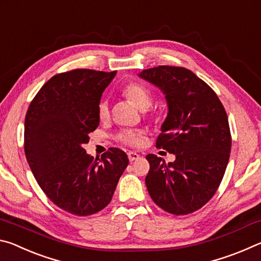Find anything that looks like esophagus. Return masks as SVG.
Wrapping results in <instances>:
<instances>
[{"label":"esophagus","instance_id":"esophagus-1","mask_svg":"<svg viewBox=\"0 0 261 261\" xmlns=\"http://www.w3.org/2000/svg\"><path fill=\"white\" fill-rule=\"evenodd\" d=\"M127 158H129V160L132 162V161H135V160H138V159L140 158V155H139L138 153L130 151L129 153H127Z\"/></svg>","mask_w":261,"mask_h":261}]
</instances>
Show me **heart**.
I'll use <instances>...</instances> for the list:
<instances>
[{
  "mask_svg": "<svg viewBox=\"0 0 261 261\" xmlns=\"http://www.w3.org/2000/svg\"><path fill=\"white\" fill-rule=\"evenodd\" d=\"M123 94H124L127 99H129L132 103H134L137 108L140 110H146L152 103V93L149 92L146 86L141 85L139 83H131L127 84L123 90ZM98 115L101 120H106L109 116V107L107 101H101L98 107ZM117 139L123 144L130 145V146H139L141 144V134L135 130H125L122 131L120 135L117 136Z\"/></svg>",
  "mask_w": 261,
  "mask_h": 261,
  "instance_id": "1",
  "label": "heart"
}]
</instances>
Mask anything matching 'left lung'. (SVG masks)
Wrapping results in <instances>:
<instances>
[{"label": "left lung", "instance_id": "obj_1", "mask_svg": "<svg viewBox=\"0 0 261 261\" xmlns=\"http://www.w3.org/2000/svg\"><path fill=\"white\" fill-rule=\"evenodd\" d=\"M138 76L166 96L168 115L156 147L176 156L169 163L146 156L148 193L168 213H192L214 196L226 171L231 149L227 113L215 92L188 69L159 65Z\"/></svg>", "mask_w": 261, "mask_h": 261}]
</instances>
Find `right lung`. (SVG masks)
I'll use <instances>...</instances> for the list:
<instances>
[{"label":"right lung","instance_id":"obj_1","mask_svg":"<svg viewBox=\"0 0 261 261\" xmlns=\"http://www.w3.org/2000/svg\"><path fill=\"white\" fill-rule=\"evenodd\" d=\"M116 71L76 69L51 77L31 102L24 148L29 166L46 196L78 216L103 210L129 165L126 154L109 148L101 159L84 144L99 125L98 107Z\"/></svg>","mask_w":261,"mask_h":261}]
</instances>
